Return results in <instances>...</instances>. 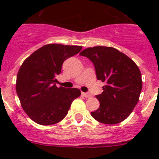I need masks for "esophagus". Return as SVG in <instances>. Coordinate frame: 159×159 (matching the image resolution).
Here are the masks:
<instances>
[{
  "label": "esophagus",
  "mask_w": 159,
  "mask_h": 159,
  "mask_svg": "<svg viewBox=\"0 0 159 159\" xmlns=\"http://www.w3.org/2000/svg\"><path fill=\"white\" fill-rule=\"evenodd\" d=\"M82 95L84 97H85V98H89V97H91V95L89 93H86V92H82Z\"/></svg>",
  "instance_id": "obj_1"
}]
</instances>
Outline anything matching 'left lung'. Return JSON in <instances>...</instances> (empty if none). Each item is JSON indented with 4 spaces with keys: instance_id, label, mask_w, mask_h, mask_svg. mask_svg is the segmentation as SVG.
<instances>
[{
    "instance_id": "obj_1",
    "label": "left lung",
    "mask_w": 159,
    "mask_h": 159,
    "mask_svg": "<svg viewBox=\"0 0 159 159\" xmlns=\"http://www.w3.org/2000/svg\"><path fill=\"white\" fill-rule=\"evenodd\" d=\"M80 55L93 63L97 79L106 83L103 92L95 96L100 105L91 112L92 116L105 124L121 123L139 99L143 82L139 67L124 53L111 47L88 48Z\"/></svg>"
}]
</instances>
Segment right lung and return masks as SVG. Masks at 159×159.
<instances>
[{
    "label": "right lung",
    "instance_id": "add662e5",
    "mask_svg": "<svg viewBox=\"0 0 159 159\" xmlns=\"http://www.w3.org/2000/svg\"><path fill=\"white\" fill-rule=\"evenodd\" d=\"M81 49V46L49 43L35 51L20 66L16 93L24 111L35 123L48 126L60 122L72 101L81 95L77 88L56 86L64 60Z\"/></svg>",
    "mask_w": 159,
    "mask_h": 159
}]
</instances>
